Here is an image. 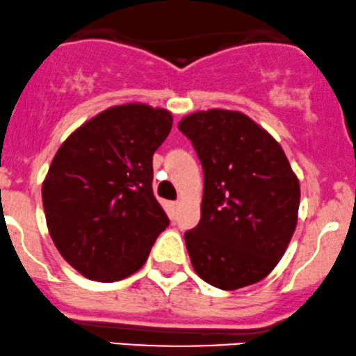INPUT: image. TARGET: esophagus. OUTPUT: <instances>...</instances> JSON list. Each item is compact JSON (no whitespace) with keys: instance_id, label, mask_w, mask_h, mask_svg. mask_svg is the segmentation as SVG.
<instances>
[{"instance_id":"34e87169","label":"esophagus","mask_w":356,"mask_h":356,"mask_svg":"<svg viewBox=\"0 0 356 356\" xmlns=\"http://www.w3.org/2000/svg\"><path fill=\"white\" fill-rule=\"evenodd\" d=\"M179 206H181V203L179 201H171L170 203V209H171V216L177 218L178 216V211H179Z\"/></svg>"}]
</instances>
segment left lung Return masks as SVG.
<instances>
[{"mask_svg":"<svg viewBox=\"0 0 356 356\" xmlns=\"http://www.w3.org/2000/svg\"><path fill=\"white\" fill-rule=\"evenodd\" d=\"M204 173L201 219L185 232L193 269L236 291L277 266L297 226L300 185L282 147L248 115L211 108L183 117Z\"/></svg>","mask_w":356,"mask_h":356,"instance_id":"8db88e82","label":"left lung"}]
</instances>
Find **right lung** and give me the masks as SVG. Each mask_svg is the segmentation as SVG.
Instances as JSON below:
<instances>
[{
  "mask_svg": "<svg viewBox=\"0 0 356 356\" xmlns=\"http://www.w3.org/2000/svg\"><path fill=\"white\" fill-rule=\"evenodd\" d=\"M171 125L165 108L115 105L57 150L42 183L47 229L60 256L84 277H129L170 225L153 195L152 163Z\"/></svg>",
  "mask_w": 356,
  "mask_h": 356,
  "instance_id": "add662e5",
  "label": "right lung"
}]
</instances>
